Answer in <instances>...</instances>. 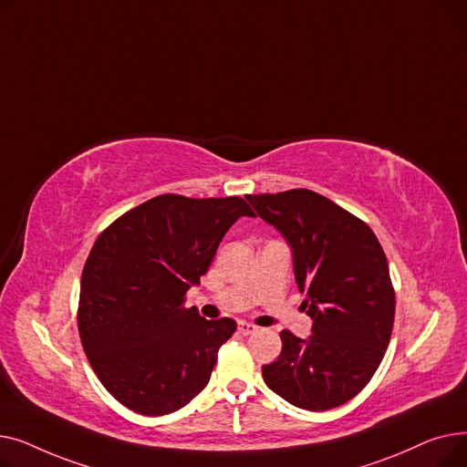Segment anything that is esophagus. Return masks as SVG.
Returning <instances> with one entry per match:
<instances>
[{
	"label": "esophagus",
	"instance_id": "obj_1",
	"mask_svg": "<svg viewBox=\"0 0 467 467\" xmlns=\"http://www.w3.org/2000/svg\"><path fill=\"white\" fill-rule=\"evenodd\" d=\"M238 333L240 335H254V333H257V326L248 324V322H240L238 324Z\"/></svg>",
	"mask_w": 467,
	"mask_h": 467
}]
</instances>
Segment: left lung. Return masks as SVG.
I'll use <instances>...</instances> for the list:
<instances>
[{
  "label": "left lung",
  "instance_id": "8db88e82",
  "mask_svg": "<svg viewBox=\"0 0 467 467\" xmlns=\"http://www.w3.org/2000/svg\"><path fill=\"white\" fill-rule=\"evenodd\" d=\"M293 252L312 335L284 329L282 354L263 365L266 386L306 410L345 405L369 384L394 327L396 293L371 227L308 189L246 194Z\"/></svg>",
  "mask_w": 467,
  "mask_h": 467
}]
</instances>
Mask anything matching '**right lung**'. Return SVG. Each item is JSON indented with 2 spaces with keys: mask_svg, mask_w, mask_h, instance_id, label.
I'll return each mask as SVG.
<instances>
[{
  "mask_svg": "<svg viewBox=\"0 0 467 467\" xmlns=\"http://www.w3.org/2000/svg\"><path fill=\"white\" fill-rule=\"evenodd\" d=\"M242 215L254 212L240 196L161 194L96 238L81 276L79 337L96 377L130 410L170 414L208 384L236 322L185 308V293Z\"/></svg>",
  "mask_w": 467,
  "mask_h": 467,
  "instance_id": "add662e5",
  "label": "right lung"
}]
</instances>
